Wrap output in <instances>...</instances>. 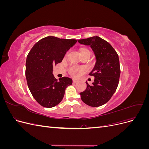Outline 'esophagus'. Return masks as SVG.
Segmentation results:
<instances>
[{
	"label": "esophagus",
	"instance_id": "34e87169",
	"mask_svg": "<svg viewBox=\"0 0 149 149\" xmlns=\"http://www.w3.org/2000/svg\"><path fill=\"white\" fill-rule=\"evenodd\" d=\"M77 82H78L77 80H76V79H73V83H76Z\"/></svg>",
	"mask_w": 149,
	"mask_h": 149
}]
</instances>
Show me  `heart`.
<instances>
[{
	"instance_id": "1",
	"label": "heart",
	"mask_w": 149,
	"mask_h": 149,
	"mask_svg": "<svg viewBox=\"0 0 149 149\" xmlns=\"http://www.w3.org/2000/svg\"><path fill=\"white\" fill-rule=\"evenodd\" d=\"M85 52H90L88 49L86 48H83L81 49L80 53ZM85 71V68L83 67H79V66H72L68 69V73L69 74L73 76L74 78L78 77L81 74Z\"/></svg>"
}]
</instances>
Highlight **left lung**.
Segmentation results:
<instances>
[{
  "label": "left lung",
  "mask_w": 149,
  "mask_h": 149,
  "mask_svg": "<svg viewBox=\"0 0 149 149\" xmlns=\"http://www.w3.org/2000/svg\"><path fill=\"white\" fill-rule=\"evenodd\" d=\"M81 43L89 45L96 58V63L89 74L94 77L93 85L87 81V88L80 93L81 100L91 107H99L109 101L118 86L120 74L118 53L106 40L94 36L78 40Z\"/></svg>",
  "instance_id": "1"
}]
</instances>
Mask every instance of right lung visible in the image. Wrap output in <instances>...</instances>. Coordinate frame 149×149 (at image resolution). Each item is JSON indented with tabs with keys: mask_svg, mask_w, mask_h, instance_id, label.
Segmentation results:
<instances>
[{
	"mask_svg": "<svg viewBox=\"0 0 149 149\" xmlns=\"http://www.w3.org/2000/svg\"><path fill=\"white\" fill-rule=\"evenodd\" d=\"M77 42L74 39H63L52 36L36 43L26 61L25 76L30 93L45 107H53L63 98L67 86L73 81L63 77L59 81L52 74L53 66L61 63L66 52Z\"/></svg>",
	"mask_w": 149,
	"mask_h": 149,
	"instance_id": "right-lung-1",
	"label": "right lung"
}]
</instances>
